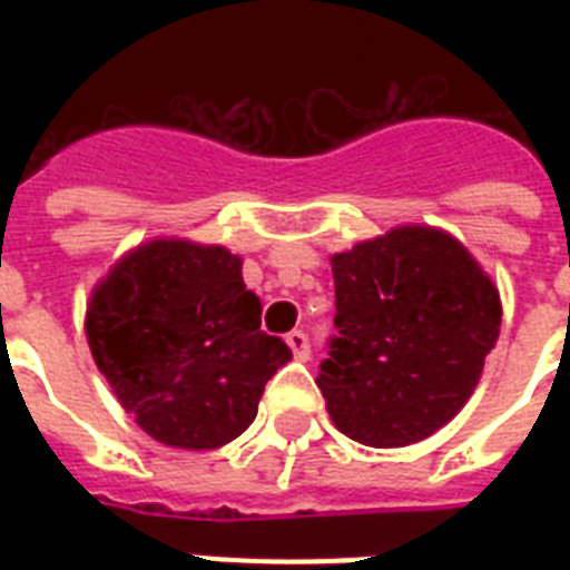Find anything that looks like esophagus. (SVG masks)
<instances>
[{
    "instance_id": "1",
    "label": "esophagus",
    "mask_w": 570,
    "mask_h": 570,
    "mask_svg": "<svg viewBox=\"0 0 570 570\" xmlns=\"http://www.w3.org/2000/svg\"><path fill=\"white\" fill-rule=\"evenodd\" d=\"M286 346L293 348V355L298 357V361H307V357H311V340H307L304 331H289V334H286Z\"/></svg>"
}]
</instances>
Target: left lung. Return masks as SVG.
I'll use <instances>...</instances> for the list:
<instances>
[{
    "mask_svg": "<svg viewBox=\"0 0 570 570\" xmlns=\"http://www.w3.org/2000/svg\"><path fill=\"white\" fill-rule=\"evenodd\" d=\"M337 316L320 384L340 432L407 446L459 414L500 337V293L450 233L405 224L331 257Z\"/></svg>",
    "mask_w": 570,
    "mask_h": 570,
    "instance_id": "left-lung-1",
    "label": "left lung"
}]
</instances>
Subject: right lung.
Segmentation results:
<instances>
[{
    "label": "right lung",
    "instance_id": "1",
    "mask_svg": "<svg viewBox=\"0 0 570 570\" xmlns=\"http://www.w3.org/2000/svg\"><path fill=\"white\" fill-rule=\"evenodd\" d=\"M259 298L222 245L154 239L94 286V364L154 441L218 450L257 416L266 381L293 357L259 331Z\"/></svg>",
    "mask_w": 570,
    "mask_h": 570
}]
</instances>
